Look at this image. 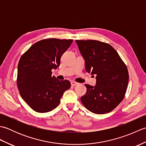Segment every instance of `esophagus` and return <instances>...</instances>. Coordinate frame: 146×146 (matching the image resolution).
<instances>
[{"instance_id": "1", "label": "esophagus", "mask_w": 146, "mask_h": 146, "mask_svg": "<svg viewBox=\"0 0 146 146\" xmlns=\"http://www.w3.org/2000/svg\"><path fill=\"white\" fill-rule=\"evenodd\" d=\"M79 83H77V82H71V85L72 86H76L77 85H78Z\"/></svg>"}]
</instances>
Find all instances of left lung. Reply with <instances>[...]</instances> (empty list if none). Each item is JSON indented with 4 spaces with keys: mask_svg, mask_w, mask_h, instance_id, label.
Wrapping results in <instances>:
<instances>
[{
    "mask_svg": "<svg viewBox=\"0 0 146 146\" xmlns=\"http://www.w3.org/2000/svg\"><path fill=\"white\" fill-rule=\"evenodd\" d=\"M88 73L96 76V85L85 84L83 105L92 112H110L124 98L129 82L126 65L112 46L96 40H76Z\"/></svg>",
    "mask_w": 146,
    "mask_h": 146,
    "instance_id": "8db88e82",
    "label": "left lung"
}]
</instances>
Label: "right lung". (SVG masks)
Returning <instances> with one entry per match:
<instances>
[{
  "label": "right lung",
  "instance_id": "1",
  "mask_svg": "<svg viewBox=\"0 0 146 146\" xmlns=\"http://www.w3.org/2000/svg\"><path fill=\"white\" fill-rule=\"evenodd\" d=\"M72 42V39L41 40L21 57L17 66V87L21 97L37 112L54 109L63 93L70 88L68 80L60 81L52 76L51 70L60 66L61 56Z\"/></svg>",
  "mask_w": 146,
  "mask_h": 146
}]
</instances>
